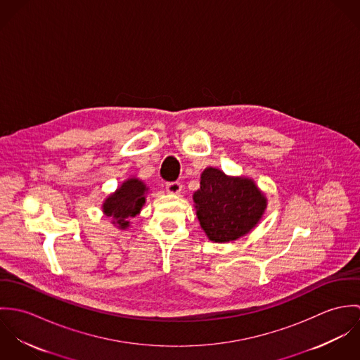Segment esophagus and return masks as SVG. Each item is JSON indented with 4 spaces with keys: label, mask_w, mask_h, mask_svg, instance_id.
I'll return each mask as SVG.
<instances>
[{
    "label": "esophagus",
    "mask_w": 360,
    "mask_h": 360,
    "mask_svg": "<svg viewBox=\"0 0 360 360\" xmlns=\"http://www.w3.org/2000/svg\"><path fill=\"white\" fill-rule=\"evenodd\" d=\"M181 188H183V186L179 181H172V183L166 184V191L170 194H180Z\"/></svg>",
    "instance_id": "obj_1"
}]
</instances>
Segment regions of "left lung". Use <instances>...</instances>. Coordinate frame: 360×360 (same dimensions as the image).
Returning a JSON list of instances; mask_svg holds the SVG:
<instances>
[{"label": "left lung", "instance_id": "8db88e82", "mask_svg": "<svg viewBox=\"0 0 360 360\" xmlns=\"http://www.w3.org/2000/svg\"><path fill=\"white\" fill-rule=\"evenodd\" d=\"M193 200L201 227L214 243H230L248 234L267 205L252 179L231 177L216 167L202 172L201 187Z\"/></svg>", "mask_w": 360, "mask_h": 360}]
</instances>
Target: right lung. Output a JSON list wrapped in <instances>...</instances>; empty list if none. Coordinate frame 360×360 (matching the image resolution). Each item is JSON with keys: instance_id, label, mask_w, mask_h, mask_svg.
<instances>
[{"instance_id": "add662e5", "label": "right lung", "mask_w": 360, "mask_h": 360, "mask_svg": "<svg viewBox=\"0 0 360 360\" xmlns=\"http://www.w3.org/2000/svg\"><path fill=\"white\" fill-rule=\"evenodd\" d=\"M147 191L148 188L141 180L136 177L127 179L103 201V212L108 217L113 219V224L124 230L130 226L129 219L139 214L146 204Z\"/></svg>"}]
</instances>
